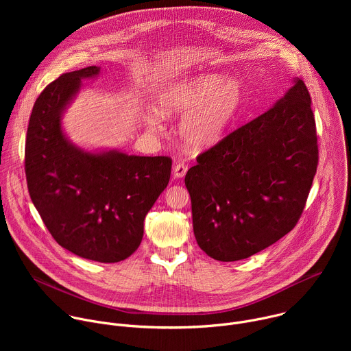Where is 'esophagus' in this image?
I'll use <instances>...</instances> for the list:
<instances>
[{"mask_svg": "<svg viewBox=\"0 0 351 351\" xmlns=\"http://www.w3.org/2000/svg\"><path fill=\"white\" fill-rule=\"evenodd\" d=\"M186 172H187V165L184 162H176L173 165V176L175 178L180 179V178H183L186 175Z\"/></svg>", "mask_w": 351, "mask_h": 351, "instance_id": "1", "label": "esophagus"}]
</instances>
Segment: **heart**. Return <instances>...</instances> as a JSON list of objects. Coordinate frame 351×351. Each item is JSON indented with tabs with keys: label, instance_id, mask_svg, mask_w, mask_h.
Listing matches in <instances>:
<instances>
[{
	"label": "heart",
	"instance_id": "heart-1",
	"mask_svg": "<svg viewBox=\"0 0 351 351\" xmlns=\"http://www.w3.org/2000/svg\"><path fill=\"white\" fill-rule=\"evenodd\" d=\"M241 103L237 82L218 73H202L165 87L157 95L156 111L162 118L184 117L180 123L183 141L191 148H203L223 137Z\"/></svg>",
	"mask_w": 351,
	"mask_h": 351
}]
</instances>
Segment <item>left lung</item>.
<instances>
[{
  "mask_svg": "<svg viewBox=\"0 0 351 351\" xmlns=\"http://www.w3.org/2000/svg\"><path fill=\"white\" fill-rule=\"evenodd\" d=\"M317 165L311 97L295 79L272 108L206 149L187 171L199 248L229 263L278 241L302 217Z\"/></svg>",
  "mask_w": 351,
  "mask_h": 351,
  "instance_id": "1",
  "label": "left lung"
}]
</instances>
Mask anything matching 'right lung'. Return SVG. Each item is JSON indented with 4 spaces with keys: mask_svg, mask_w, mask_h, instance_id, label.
Instances as JSON below:
<instances>
[{
    "mask_svg": "<svg viewBox=\"0 0 351 351\" xmlns=\"http://www.w3.org/2000/svg\"><path fill=\"white\" fill-rule=\"evenodd\" d=\"M98 66L64 73L36 99L26 134L25 172L32 202L54 240L98 263H119L141 243L144 218L168 186L169 157L87 153L61 128L82 79Z\"/></svg>",
    "mask_w": 351,
    "mask_h": 351,
    "instance_id": "1",
    "label": "right lung"
}]
</instances>
